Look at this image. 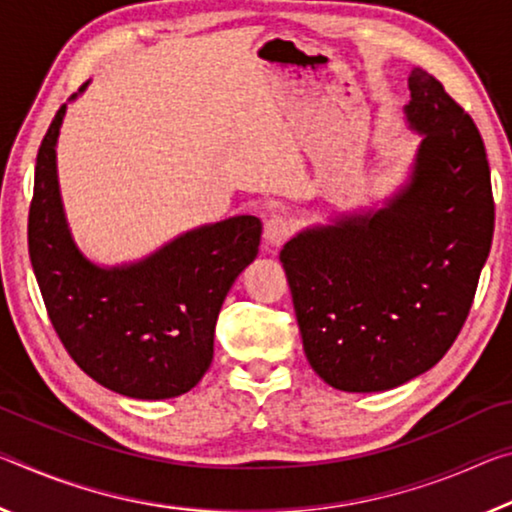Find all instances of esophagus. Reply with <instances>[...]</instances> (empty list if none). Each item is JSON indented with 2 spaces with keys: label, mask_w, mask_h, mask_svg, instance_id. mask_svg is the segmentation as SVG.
<instances>
[{
  "label": "esophagus",
  "mask_w": 512,
  "mask_h": 512,
  "mask_svg": "<svg viewBox=\"0 0 512 512\" xmlns=\"http://www.w3.org/2000/svg\"><path fill=\"white\" fill-rule=\"evenodd\" d=\"M291 232H294V223H291V218L282 214H273L271 218H266L264 239L266 243H271V246H280V243H285L291 237Z\"/></svg>",
  "instance_id": "1"
}]
</instances>
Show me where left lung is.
Listing matches in <instances>:
<instances>
[{"instance_id": "left-lung-1", "label": "left lung", "mask_w": 512, "mask_h": 512, "mask_svg": "<svg viewBox=\"0 0 512 512\" xmlns=\"http://www.w3.org/2000/svg\"><path fill=\"white\" fill-rule=\"evenodd\" d=\"M408 86L405 113L424 134L410 184L385 209L305 230L280 250L307 360L344 392L392 389L440 362L492 246L481 132L426 70Z\"/></svg>"}]
</instances>
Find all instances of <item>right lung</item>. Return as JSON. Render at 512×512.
I'll list each match as a JSON object with an SVG mask.
<instances>
[{
    "instance_id": "add662e5",
    "label": "right lung",
    "mask_w": 512,
    "mask_h": 512,
    "mask_svg": "<svg viewBox=\"0 0 512 512\" xmlns=\"http://www.w3.org/2000/svg\"><path fill=\"white\" fill-rule=\"evenodd\" d=\"M56 111L36 157L29 257L61 344L95 383L132 399L189 392L214 358V328L237 275L262 237L255 216H234L170 241L139 264L100 269L79 253L56 182Z\"/></svg>"
}]
</instances>
